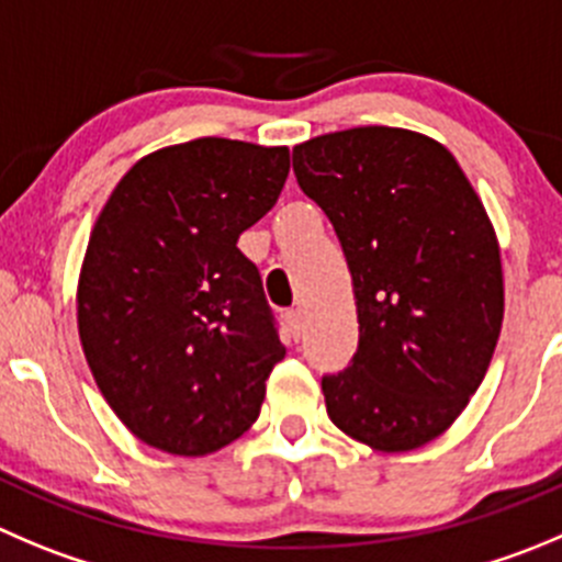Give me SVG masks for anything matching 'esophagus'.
Segmentation results:
<instances>
[{
  "label": "esophagus",
  "instance_id": "34e87169",
  "mask_svg": "<svg viewBox=\"0 0 562 562\" xmlns=\"http://www.w3.org/2000/svg\"><path fill=\"white\" fill-rule=\"evenodd\" d=\"M284 323H286V330H290L292 339H301V334H303V314L292 308V312L284 314Z\"/></svg>",
  "mask_w": 562,
  "mask_h": 562
}]
</instances>
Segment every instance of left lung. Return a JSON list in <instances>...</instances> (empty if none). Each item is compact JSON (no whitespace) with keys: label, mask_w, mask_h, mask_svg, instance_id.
<instances>
[{"label":"left lung","mask_w":562,"mask_h":562,"mask_svg":"<svg viewBox=\"0 0 562 562\" xmlns=\"http://www.w3.org/2000/svg\"><path fill=\"white\" fill-rule=\"evenodd\" d=\"M297 184L328 215L352 276L358 350L323 375L330 422L405 452L447 430L483 383L505 286L496 234L441 143L358 126L295 146Z\"/></svg>","instance_id":"8db88e82"}]
</instances>
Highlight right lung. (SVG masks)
Segmentation results:
<instances>
[{
  "label": "right lung",
  "instance_id": "right-lung-1",
  "mask_svg": "<svg viewBox=\"0 0 562 562\" xmlns=\"http://www.w3.org/2000/svg\"><path fill=\"white\" fill-rule=\"evenodd\" d=\"M286 176L290 148L201 137L143 157L101 210L79 339L110 408L148 447L210 456L259 419L286 350L237 239Z\"/></svg>",
  "mask_w": 562,
  "mask_h": 562
}]
</instances>
